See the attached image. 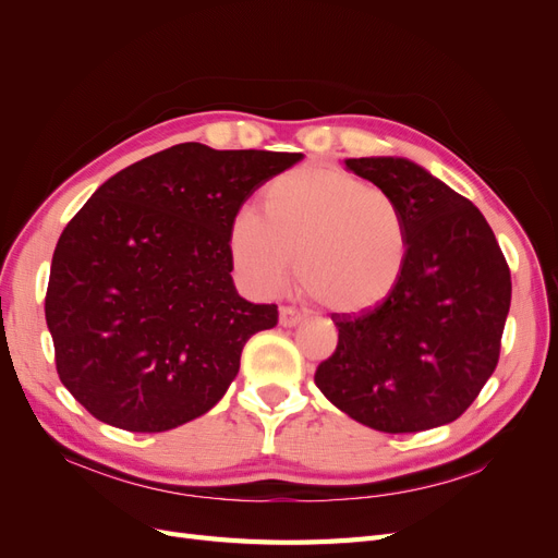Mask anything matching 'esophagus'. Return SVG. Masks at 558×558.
<instances>
[{
  "label": "esophagus",
  "mask_w": 558,
  "mask_h": 558,
  "mask_svg": "<svg viewBox=\"0 0 558 558\" xmlns=\"http://www.w3.org/2000/svg\"><path fill=\"white\" fill-rule=\"evenodd\" d=\"M302 320H305V314H300L298 310H293V307H281L279 310V324L283 326V328H295V326H300Z\"/></svg>",
  "instance_id": "34e87169"
}]
</instances>
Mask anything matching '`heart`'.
Here are the masks:
<instances>
[{"label": "heart", "instance_id": "heart-1", "mask_svg": "<svg viewBox=\"0 0 558 558\" xmlns=\"http://www.w3.org/2000/svg\"><path fill=\"white\" fill-rule=\"evenodd\" d=\"M404 207L377 185L337 167L302 165L269 181L260 214L230 218L228 256L256 293L289 279L337 314L373 312L391 298L410 265Z\"/></svg>", "mask_w": 558, "mask_h": 558}]
</instances>
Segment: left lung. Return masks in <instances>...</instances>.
<instances>
[{
	"label": "left lung",
	"instance_id": "obj_1",
	"mask_svg": "<svg viewBox=\"0 0 558 558\" xmlns=\"http://www.w3.org/2000/svg\"><path fill=\"white\" fill-rule=\"evenodd\" d=\"M344 165L404 207L410 265L377 310L332 316L337 349L314 381L337 410L381 433L451 424L498 365L508 260L482 211L424 167L404 158Z\"/></svg>",
	"mask_w": 558,
	"mask_h": 558
}]
</instances>
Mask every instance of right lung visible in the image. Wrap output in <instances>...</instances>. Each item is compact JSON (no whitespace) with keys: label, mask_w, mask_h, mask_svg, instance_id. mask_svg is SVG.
<instances>
[{"label":"right lung","mask_w":558,"mask_h":558,"mask_svg":"<svg viewBox=\"0 0 558 558\" xmlns=\"http://www.w3.org/2000/svg\"><path fill=\"white\" fill-rule=\"evenodd\" d=\"M300 158L177 144L113 174L66 223L46 324L60 381L95 418L162 433L223 398L248 337L279 318L234 289L230 218Z\"/></svg>","instance_id":"obj_1"}]
</instances>
